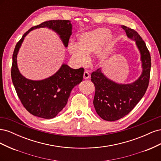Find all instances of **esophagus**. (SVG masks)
I'll list each match as a JSON object with an SVG mask.
<instances>
[{
    "label": "esophagus",
    "mask_w": 161,
    "mask_h": 161,
    "mask_svg": "<svg viewBox=\"0 0 161 161\" xmlns=\"http://www.w3.org/2000/svg\"><path fill=\"white\" fill-rule=\"evenodd\" d=\"M83 78H84V79H85V80L89 79V78H90V75H89V73L88 72L85 71V72H84V75H83Z\"/></svg>",
    "instance_id": "34e87169"
}]
</instances>
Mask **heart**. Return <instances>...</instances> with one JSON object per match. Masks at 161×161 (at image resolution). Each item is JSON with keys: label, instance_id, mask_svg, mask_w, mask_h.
Here are the masks:
<instances>
[{"label": "heart", "instance_id": "obj_1", "mask_svg": "<svg viewBox=\"0 0 161 161\" xmlns=\"http://www.w3.org/2000/svg\"><path fill=\"white\" fill-rule=\"evenodd\" d=\"M110 35V30L103 27L80 34L77 43H70L68 47L73 61L77 66H85L89 64V56L97 53L100 63L108 62L115 43V38Z\"/></svg>", "mask_w": 161, "mask_h": 161}]
</instances>
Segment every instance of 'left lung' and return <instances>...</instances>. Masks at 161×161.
<instances>
[{
    "mask_svg": "<svg viewBox=\"0 0 161 161\" xmlns=\"http://www.w3.org/2000/svg\"><path fill=\"white\" fill-rule=\"evenodd\" d=\"M127 37L135 41L140 54L142 74L129 84H121L108 79L101 69L91 74L95 87L93 105L97 114L106 121H113L128 115L142 98L148 86L151 68L149 51L142 37L135 30L121 25Z\"/></svg>",
    "mask_w": 161,
    "mask_h": 161,
    "instance_id": "obj_1",
    "label": "left lung"
}]
</instances>
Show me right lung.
Instances as JSON below:
<instances>
[{
	"instance_id": "1",
	"label": "right lung",
	"mask_w": 161,
	"mask_h": 161,
	"mask_svg": "<svg viewBox=\"0 0 161 161\" xmlns=\"http://www.w3.org/2000/svg\"><path fill=\"white\" fill-rule=\"evenodd\" d=\"M47 27L55 31L66 47L72 35V25L69 20H51L34 26L24 33L13 54L11 78L19 99L25 108L33 115L44 119L55 118L66 106L72 89L83 79L84 69H73L62 64L54 75L40 80L23 76L17 66V54L25 36L31 31Z\"/></svg>"
}]
</instances>
